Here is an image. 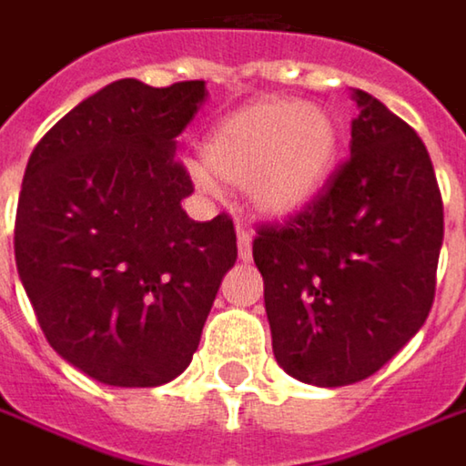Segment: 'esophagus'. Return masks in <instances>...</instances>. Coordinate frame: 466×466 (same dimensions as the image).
Returning a JSON list of instances; mask_svg holds the SVG:
<instances>
[{
	"instance_id": "obj_1",
	"label": "esophagus",
	"mask_w": 466,
	"mask_h": 466,
	"mask_svg": "<svg viewBox=\"0 0 466 466\" xmlns=\"http://www.w3.org/2000/svg\"><path fill=\"white\" fill-rule=\"evenodd\" d=\"M236 236H238V257L247 262V259H251V233L244 225H238Z\"/></svg>"
}]
</instances>
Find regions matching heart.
<instances>
[{"label":"heart","mask_w":466,"mask_h":466,"mask_svg":"<svg viewBox=\"0 0 466 466\" xmlns=\"http://www.w3.org/2000/svg\"><path fill=\"white\" fill-rule=\"evenodd\" d=\"M339 127L318 106L265 97L217 121L204 140V164H190L196 183L249 185L265 215H294L310 204L334 172Z\"/></svg>","instance_id":"1"}]
</instances>
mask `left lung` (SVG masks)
Here are the masks:
<instances>
[{
	"label": "left lung",
	"mask_w": 466,
	"mask_h": 466,
	"mask_svg": "<svg viewBox=\"0 0 466 466\" xmlns=\"http://www.w3.org/2000/svg\"><path fill=\"white\" fill-rule=\"evenodd\" d=\"M350 156L318 196L257 228L273 355L318 387L355 384L430 316L443 244V198L414 129L355 89Z\"/></svg>",
	"instance_id": "left-lung-1"
}]
</instances>
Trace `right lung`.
Listing matches in <instances>:
<instances>
[{"mask_svg": "<svg viewBox=\"0 0 466 466\" xmlns=\"http://www.w3.org/2000/svg\"><path fill=\"white\" fill-rule=\"evenodd\" d=\"M204 82L118 79L68 111L28 158L15 262L57 355L114 387L183 374L238 247L233 219L193 222L175 137Z\"/></svg>", "mask_w": 466, "mask_h": 466, "instance_id": "add662e5", "label": "right lung"}]
</instances>
